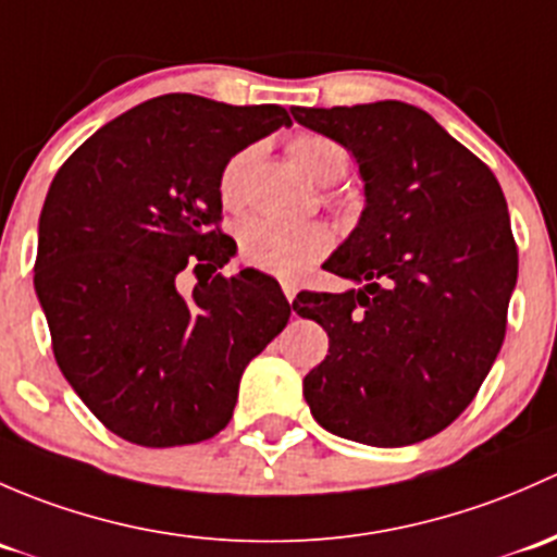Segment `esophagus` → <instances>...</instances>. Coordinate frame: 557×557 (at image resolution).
<instances>
[{
  "label": "esophagus",
  "instance_id": "1",
  "mask_svg": "<svg viewBox=\"0 0 557 557\" xmlns=\"http://www.w3.org/2000/svg\"><path fill=\"white\" fill-rule=\"evenodd\" d=\"M281 289H284V295H286V300H295V295H297V286L292 284V281H284V284H281Z\"/></svg>",
  "mask_w": 557,
  "mask_h": 557
}]
</instances>
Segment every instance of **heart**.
Listing matches in <instances>:
<instances>
[{"instance_id": "obj_1", "label": "heart", "mask_w": 557, "mask_h": 557, "mask_svg": "<svg viewBox=\"0 0 557 557\" xmlns=\"http://www.w3.org/2000/svg\"><path fill=\"white\" fill-rule=\"evenodd\" d=\"M289 154L297 169L317 185H332L348 171V152L321 134H297L289 141ZM251 152L233 154L220 174V198L227 209L244 200V174ZM332 233L321 222H278L251 216L238 231L240 260L276 276H300L330 251Z\"/></svg>"}]
</instances>
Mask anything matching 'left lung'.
Masks as SVG:
<instances>
[{
	"label": "left lung",
	"instance_id": "8db88e82",
	"mask_svg": "<svg viewBox=\"0 0 557 557\" xmlns=\"http://www.w3.org/2000/svg\"><path fill=\"white\" fill-rule=\"evenodd\" d=\"M300 125L357 158L364 211L324 268L354 289L292 302L330 335L302 381L313 418L375 448L450 426L491 372L507 332L518 246L507 200L478 154L405 101L306 109Z\"/></svg>",
	"mask_w": 557,
	"mask_h": 557
}]
</instances>
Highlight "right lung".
<instances>
[{
    "label": "right lung",
    "instance_id": "1",
    "mask_svg": "<svg viewBox=\"0 0 557 557\" xmlns=\"http://www.w3.org/2000/svg\"><path fill=\"white\" fill-rule=\"evenodd\" d=\"M292 125L278 104L165 94L128 109L59 169L42 214L34 289L69 386L145 448L193 445L233 418L244 367L289 321L281 286L220 268V174L233 154ZM193 267L185 298L175 276Z\"/></svg>",
    "mask_w": 557,
    "mask_h": 557
}]
</instances>
